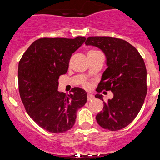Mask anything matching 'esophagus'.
Wrapping results in <instances>:
<instances>
[{
  "instance_id": "1",
  "label": "esophagus",
  "mask_w": 160,
  "mask_h": 160,
  "mask_svg": "<svg viewBox=\"0 0 160 160\" xmlns=\"http://www.w3.org/2000/svg\"><path fill=\"white\" fill-rule=\"evenodd\" d=\"M93 99H94V96H92V95H91V94L87 95V100H88V101H91V100Z\"/></svg>"
}]
</instances>
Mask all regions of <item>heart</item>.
Instances as JSON below:
<instances>
[{
    "label": "heart",
    "instance_id": "heart-1",
    "mask_svg": "<svg viewBox=\"0 0 160 160\" xmlns=\"http://www.w3.org/2000/svg\"><path fill=\"white\" fill-rule=\"evenodd\" d=\"M95 52V51H90V52ZM82 87L86 89H89L91 87H92V83H91V82L85 80V81H83V83H82Z\"/></svg>",
    "mask_w": 160,
    "mask_h": 160
}]
</instances>
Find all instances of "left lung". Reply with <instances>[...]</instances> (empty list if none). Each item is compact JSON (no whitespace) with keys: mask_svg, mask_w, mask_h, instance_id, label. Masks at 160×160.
I'll list each match as a JSON object with an SVG mask.
<instances>
[{"mask_svg":"<svg viewBox=\"0 0 160 160\" xmlns=\"http://www.w3.org/2000/svg\"><path fill=\"white\" fill-rule=\"evenodd\" d=\"M85 44L98 47L106 56L108 68L96 91H112L113 93L108 102H103L104 107L96 115V121L102 128L109 131L124 128L139 113L147 95L144 61L136 48L121 38L91 36ZM95 97L103 101L102 95L96 94Z\"/></svg>","mask_w":160,"mask_h":160,"instance_id":"8db88e82","label":"left lung"}]
</instances>
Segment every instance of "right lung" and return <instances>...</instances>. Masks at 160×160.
I'll return each instance as SVG.
<instances>
[{"label":"right lung","instance_id":"right-lung-1","mask_svg":"<svg viewBox=\"0 0 160 160\" xmlns=\"http://www.w3.org/2000/svg\"><path fill=\"white\" fill-rule=\"evenodd\" d=\"M86 38H41L36 40L21 58L18 84L21 100L28 115L42 128L64 133L75 123L77 111L87 100L85 90L72 88L66 95L58 91V79L65 74L72 54Z\"/></svg>","mask_w":160,"mask_h":160}]
</instances>
